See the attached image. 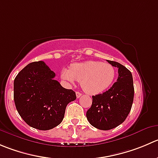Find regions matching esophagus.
Masks as SVG:
<instances>
[{"label": "esophagus", "instance_id": "34e87169", "mask_svg": "<svg viewBox=\"0 0 158 158\" xmlns=\"http://www.w3.org/2000/svg\"><path fill=\"white\" fill-rule=\"evenodd\" d=\"M76 97H77V98H79L81 96H82V94H81V93H79V92H76Z\"/></svg>", "mask_w": 158, "mask_h": 158}]
</instances>
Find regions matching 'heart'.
I'll return each instance as SVG.
<instances>
[{"mask_svg": "<svg viewBox=\"0 0 158 158\" xmlns=\"http://www.w3.org/2000/svg\"><path fill=\"white\" fill-rule=\"evenodd\" d=\"M116 76L115 68L110 63L99 61H86L73 64L70 69H63L61 77L63 80L75 83L80 81L84 92L97 95L109 88Z\"/></svg>", "mask_w": 158, "mask_h": 158, "instance_id": "1", "label": "heart"}]
</instances>
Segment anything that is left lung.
<instances>
[{
  "instance_id": "1",
  "label": "left lung",
  "mask_w": 158,
  "mask_h": 158,
  "mask_svg": "<svg viewBox=\"0 0 158 158\" xmlns=\"http://www.w3.org/2000/svg\"><path fill=\"white\" fill-rule=\"evenodd\" d=\"M107 62L118 68L117 80L105 93L93 96L92 106L86 112L90 124L102 131L113 129L126 120L131 112L134 96L131 71L119 62Z\"/></svg>"
}]
</instances>
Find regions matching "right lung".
I'll return each mask as SVG.
<instances>
[{
  "label": "right lung",
  "instance_id": "1",
  "mask_svg": "<svg viewBox=\"0 0 158 158\" xmlns=\"http://www.w3.org/2000/svg\"><path fill=\"white\" fill-rule=\"evenodd\" d=\"M43 61L26 65L14 81V99L18 113L27 124L48 131L62 123L68 103L76 93L63 88Z\"/></svg>",
  "mask_w": 158,
  "mask_h": 158
}]
</instances>
